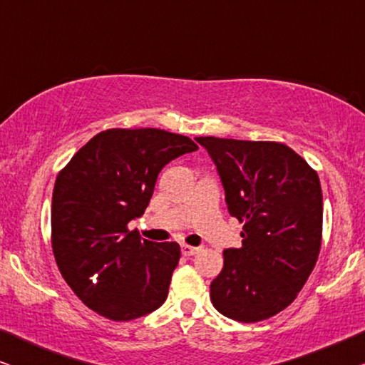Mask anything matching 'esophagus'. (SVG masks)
Returning a JSON list of instances; mask_svg holds the SVG:
<instances>
[{
  "label": "esophagus",
  "instance_id": "1",
  "mask_svg": "<svg viewBox=\"0 0 365 365\" xmlns=\"http://www.w3.org/2000/svg\"><path fill=\"white\" fill-rule=\"evenodd\" d=\"M181 252H182V256H194V254L199 252V247L189 246V244H182Z\"/></svg>",
  "mask_w": 365,
  "mask_h": 365
}]
</instances>
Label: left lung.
<instances>
[{"label": "left lung", "mask_w": 365, "mask_h": 365, "mask_svg": "<svg viewBox=\"0 0 365 365\" xmlns=\"http://www.w3.org/2000/svg\"><path fill=\"white\" fill-rule=\"evenodd\" d=\"M221 176L226 204L242 222V246L224 251L211 282L222 316L259 322L284 311L316 266L322 242L319 176L282 143L196 138Z\"/></svg>", "instance_id": "left-lung-1"}]
</instances>
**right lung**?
<instances>
[{"instance_id":"right-lung-1","label":"right lung","mask_w":365,"mask_h":365,"mask_svg":"<svg viewBox=\"0 0 365 365\" xmlns=\"http://www.w3.org/2000/svg\"><path fill=\"white\" fill-rule=\"evenodd\" d=\"M197 144L164 129H106L59 171L53 189L51 246L73 292L99 316L133 321L168 297L181 247L151 242L128 222L146 211L158 174Z\"/></svg>"}]
</instances>
